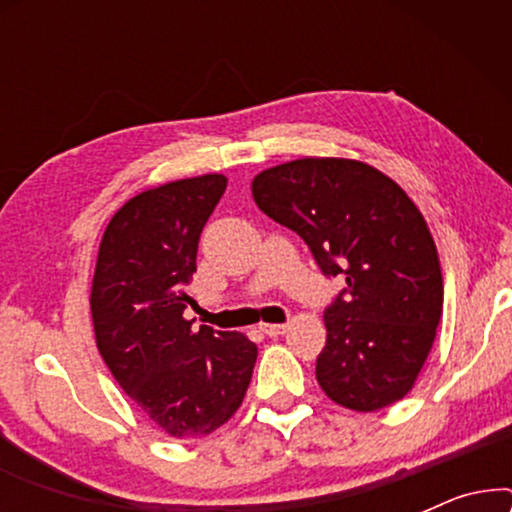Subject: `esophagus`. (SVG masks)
I'll return each instance as SVG.
<instances>
[{
	"label": "esophagus",
	"mask_w": 512,
	"mask_h": 512,
	"mask_svg": "<svg viewBox=\"0 0 512 512\" xmlns=\"http://www.w3.org/2000/svg\"><path fill=\"white\" fill-rule=\"evenodd\" d=\"M286 324H261V331L265 333V335H270V338H277V335H282V333H286Z\"/></svg>",
	"instance_id": "obj_1"
}]
</instances>
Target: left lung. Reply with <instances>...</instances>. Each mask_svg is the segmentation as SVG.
I'll return each mask as SVG.
<instances>
[{"label": "left lung", "mask_w": 512, "mask_h": 512, "mask_svg": "<svg viewBox=\"0 0 512 512\" xmlns=\"http://www.w3.org/2000/svg\"><path fill=\"white\" fill-rule=\"evenodd\" d=\"M258 209L303 237L345 289L324 310L317 380L356 412L401 401L431 352L443 314L436 244L401 186L345 158H300L251 184Z\"/></svg>", "instance_id": "8db88e82"}]
</instances>
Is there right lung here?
Wrapping results in <instances>:
<instances>
[{"mask_svg":"<svg viewBox=\"0 0 512 512\" xmlns=\"http://www.w3.org/2000/svg\"><path fill=\"white\" fill-rule=\"evenodd\" d=\"M223 174L144 191L102 235L90 291L95 340L121 389L174 438H200L242 405L258 347L235 331L184 319L200 233L219 205Z\"/></svg>","mask_w":512,"mask_h":512,"instance_id":"right-lung-1","label":"right lung"}]
</instances>
